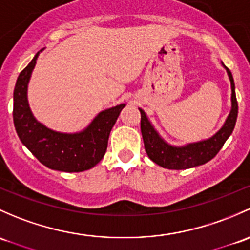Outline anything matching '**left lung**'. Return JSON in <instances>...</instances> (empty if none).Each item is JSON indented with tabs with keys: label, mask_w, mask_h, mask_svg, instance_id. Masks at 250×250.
Listing matches in <instances>:
<instances>
[{
	"label": "left lung",
	"mask_w": 250,
	"mask_h": 250,
	"mask_svg": "<svg viewBox=\"0 0 250 250\" xmlns=\"http://www.w3.org/2000/svg\"><path fill=\"white\" fill-rule=\"evenodd\" d=\"M225 69L229 75L231 92H232L231 93V111L222 129L207 140L189 144V145L182 147L169 145L160 138L159 134L152 127L144 110L139 109L141 114V134H143L144 144H145V151L149 159L165 169L182 170L202 165L214 158L215 154L220 151L225 141L232 133L238 114V104L237 99H236L235 83H233L232 74L227 67Z\"/></svg>",
	"instance_id": "left-lung-1"
}]
</instances>
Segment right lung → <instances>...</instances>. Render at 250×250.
I'll list each match as a JSON object with an SVG mask.
<instances>
[{
	"label": "right lung",
	"instance_id": "obj_1",
	"mask_svg": "<svg viewBox=\"0 0 250 250\" xmlns=\"http://www.w3.org/2000/svg\"><path fill=\"white\" fill-rule=\"evenodd\" d=\"M38 54L21 70L15 83L13 121L18 135L33 156L50 169L64 172L91 169L104 157L110 132L125 104L102 111L80 133L63 134L49 129L33 117L27 103V85Z\"/></svg>",
	"mask_w": 250,
	"mask_h": 250
}]
</instances>
